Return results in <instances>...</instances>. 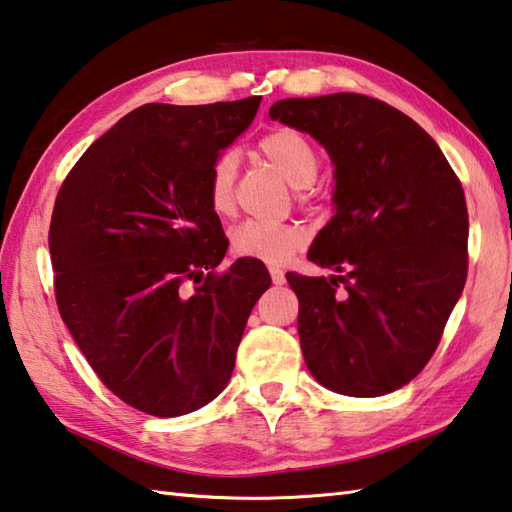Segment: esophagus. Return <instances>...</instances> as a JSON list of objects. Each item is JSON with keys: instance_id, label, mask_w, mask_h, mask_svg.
<instances>
[{"instance_id": "obj_1", "label": "esophagus", "mask_w": 512, "mask_h": 512, "mask_svg": "<svg viewBox=\"0 0 512 512\" xmlns=\"http://www.w3.org/2000/svg\"><path fill=\"white\" fill-rule=\"evenodd\" d=\"M269 276H272L274 285H283L285 283V272L281 267H269Z\"/></svg>"}]
</instances>
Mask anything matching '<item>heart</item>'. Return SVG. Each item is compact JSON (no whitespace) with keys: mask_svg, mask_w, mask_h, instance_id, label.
<instances>
[{"mask_svg":"<svg viewBox=\"0 0 512 512\" xmlns=\"http://www.w3.org/2000/svg\"><path fill=\"white\" fill-rule=\"evenodd\" d=\"M258 149L294 189L312 187L321 173V156L314 144L296 129H276L260 140ZM238 160L231 151L220 153L207 173V198L218 216L236 207ZM307 243L305 227L296 223L245 220L229 231V247L236 256L283 265Z\"/></svg>","mask_w":512,"mask_h":512,"instance_id":"obj_1","label":"heart"}]
</instances>
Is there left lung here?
<instances>
[{"instance_id": "left-lung-1", "label": "left lung", "mask_w": 512, "mask_h": 512, "mask_svg": "<svg viewBox=\"0 0 512 512\" xmlns=\"http://www.w3.org/2000/svg\"><path fill=\"white\" fill-rule=\"evenodd\" d=\"M269 118L310 133L336 167V214L307 254L336 274H287L307 370L347 397L399 390L426 368L464 292L461 182L417 122L368 95L289 98Z\"/></svg>"}]
</instances>
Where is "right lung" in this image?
I'll use <instances>...</instances> for the list:
<instances>
[{"label": "right lung", "instance_id": "right-lung-1", "mask_svg": "<svg viewBox=\"0 0 512 512\" xmlns=\"http://www.w3.org/2000/svg\"><path fill=\"white\" fill-rule=\"evenodd\" d=\"M258 104H142L86 149L57 194V310L106 388L153 417L194 412L225 390L272 285L245 258L216 272L229 243L207 198L211 162Z\"/></svg>", "mask_w": 512, "mask_h": 512}]
</instances>
